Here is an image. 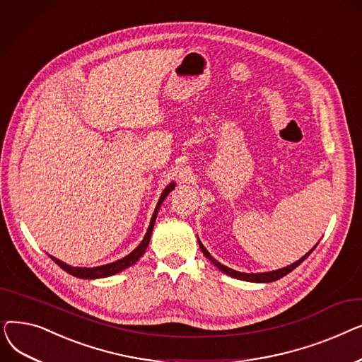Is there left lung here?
Wrapping results in <instances>:
<instances>
[{
	"instance_id": "obj_1",
	"label": "left lung",
	"mask_w": 362,
	"mask_h": 362,
	"mask_svg": "<svg viewBox=\"0 0 362 362\" xmlns=\"http://www.w3.org/2000/svg\"><path fill=\"white\" fill-rule=\"evenodd\" d=\"M198 243H199V248H201V251H202V254L210 259L216 267L218 269V270H221L223 273H226V274H229L230 277H235V279H240V280H246V281H257V283H269V281H274V280H279V279H281L283 276H286V274H289L292 270H295L298 265L305 259L313 251H314V248L308 252V254H305L303 255L300 259H298L296 262H293V264H291V265H288V267H284V269H280V270H274V272H269V273H258V274H250V273H240V272H236V270H232V269H229V267H226V265H223V264H220L217 259H214L211 255H210V252H208L205 248H204V245L198 240Z\"/></svg>"
}]
</instances>
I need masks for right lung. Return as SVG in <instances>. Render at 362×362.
<instances>
[{
  "label": "right lung",
  "instance_id": "obj_1",
  "mask_svg": "<svg viewBox=\"0 0 362 362\" xmlns=\"http://www.w3.org/2000/svg\"><path fill=\"white\" fill-rule=\"evenodd\" d=\"M173 187H175V183H170V185L164 189V191H163V194H161V197H160V199H158V204H157V206H156V211H154V214H152V218H151V223H149V227H148V230H146V235H145L144 240L139 243L138 248H136L135 251H133V252H130L127 257H124V258H122V259H119V261H116V262H111V264H107V265H101V267H93V269L71 267V265H69V264H66V262H63V261L57 259V258H54V257L49 255L51 259H52L55 264H59L64 272H67L69 274H71V276H74V277H79V279H100V277H108V276L120 273L122 270L130 267L132 264H135V262L144 255L145 250L148 248V243H149V239H151L152 229H154V224H156V218H157V214H158V210H160V205L163 204L164 198H165L171 191H173Z\"/></svg>",
  "mask_w": 362,
  "mask_h": 362
}]
</instances>
